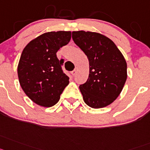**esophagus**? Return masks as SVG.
Listing matches in <instances>:
<instances>
[{"instance_id":"1","label":"esophagus","mask_w":150,"mask_h":150,"mask_svg":"<svg viewBox=\"0 0 150 150\" xmlns=\"http://www.w3.org/2000/svg\"><path fill=\"white\" fill-rule=\"evenodd\" d=\"M77 71H78V69H77V68H75V69H74L73 71H71V74H72V75H76Z\"/></svg>"}]
</instances>
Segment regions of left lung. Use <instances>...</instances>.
<instances>
[{"label":"left lung","mask_w":150,"mask_h":150,"mask_svg":"<svg viewBox=\"0 0 150 150\" xmlns=\"http://www.w3.org/2000/svg\"><path fill=\"white\" fill-rule=\"evenodd\" d=\"M72 39L89 60L88 79L79 86L84 103L94 109L109 106L125 84V57L112 40L100 33L72 32Z\"/></svg>","instance_id":"8db88e82"}]
</instances>
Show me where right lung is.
<instances>
[{
	"instance_id": "obj_1",
	"label": "right lung",
	"mask_w": 150,
	"mask_h": 150,
	"mask_svg": "<svg viewBox=\"0 0 150 150\" xmlns=\"http://www.w3.org/2000/svg\"><path fill=\"white\" fill-rule=\"evenodd\" d=\"M70 39L71 32H47L30 41L23 50L17 69L19 84L39 106H54L69 83L62 69L63 59H58L57 52Z\"/></svg>"
}]
</instances>
